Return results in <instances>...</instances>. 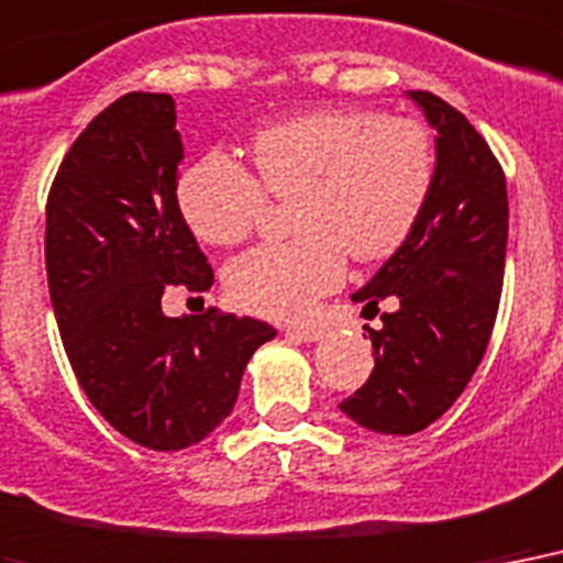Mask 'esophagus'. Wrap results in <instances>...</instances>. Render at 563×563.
Here are the masks:
<instances>
[{
	"instance_id": "esophagus-1",
	"label": "esophagus",
	"mask_w": 563,
	"mask_h": 563,
	"mask_svg": "<svg viewBox=\"0 0 563 563\" xmlns=\"http://www.w3.org/2000/svg\"><path fill=\"white\" fill-rule=\"evenodd\" d=\"M290 334H296L299 341H308V343H317L325 338V329H320V325H296V329H287Z\"/></svg>"
}]
</instances>
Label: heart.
Wrapping results in <instances>:
<instances>
[{"label": "heart", "instance_id": "1", "mask_svg": "<svg viewBox=\"0 0 563 563\" xmlns=\"http://www.w3.org/2000/svg\"><path fill=\"white\" fill-rule=\"evenodd\" d=\"M250 169L202 155L181 173L178 211L208 246H232L258 222L269 196L294 202L290 243H264L225 267L238 308L299 320L343 282L346 255L378 261L411 234L431 190L434 155L426 129L355 108H320L264 125Z\"/></svg>", "mask_w": 563, "mask_h": 563}]
</instances>
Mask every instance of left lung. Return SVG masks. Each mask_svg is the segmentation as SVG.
<instances>
[{
  "instance_id": "obj_1",
  "label": "left lung",
  "mask_w": 563,
  "mask_h": 563,
  "mask_svg": "<svg viewBox=\"0 0 563 563\" xmlns=\"http://www.w3.org/2000/svg\"><path fill=\"white\" fill-rule=\"evenodd\" d=\"M434 129V173L420 220L367 285L352 294L382 329L367 385L341 411L361 429L413 434L443 417L485 358L503 294L508 190L499 161L467 117L426 90H408Z\"/></svg>"
}]
</instances>
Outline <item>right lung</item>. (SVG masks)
Returning <instances> with one entry per match:
<instances>
[{
  "label": "right lung",
  "mask_w": 563,
  "mask_h": 563,
  "mask_svg": "<svg viewBox=\"0 0 563 563\" xmlns=\"http://www.w3.org/2000/svg\"><path fill=\"white\" fill-rule=\"evenodd\" d=\"M176 102L125 93L60 161L46 202V276L69 367L120 434L158 452L205 440L276 329L252 317H167L169 285L202 294L208 258L178 211Z\"/></svg>",
  "instance_id": "1"
}]
</instances>
